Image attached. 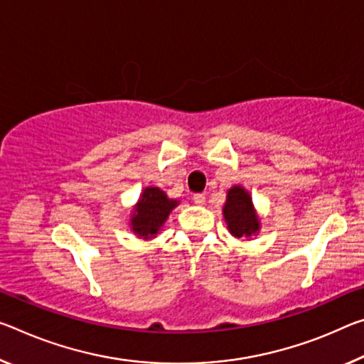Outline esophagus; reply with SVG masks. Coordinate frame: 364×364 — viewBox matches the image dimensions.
Instances as JSON below:
<instances>
[{
  "label": "esophagus",
  "instance_id": "1",
  "mask_svg": "<svg viewBox=\"0 0 364 364\" xmlns=\"http://www.w3.org/2000/svg\"><path fill=\"white\" fill-rule=\"evenodd\" d=\"M193 200H194V204L203 205V204L205 203V194H200V193L194 194V196H193Z\"/></svg>",
  "mask_w": 364,
  "mask_h": 364
}]
</instances>
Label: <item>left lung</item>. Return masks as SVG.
I'll return each instance as SVG.
<instances>
[{"mask_svg":"<svg viewBox=\"0 0 364 364\" xmlns=\"http://www.w3.org/2000/svg\"><path fill=\"white\" fill-rule=\"evenodd\" d=\"M223 217L230 233L235 238H250L261 228V222L252 205L250 193L243 186H233L227 193V203L223 205Z\"/></svg>","mask_w":364,"mask_h":364,"instance_id":"8db88e82","label":"left lung"}]
</instances>
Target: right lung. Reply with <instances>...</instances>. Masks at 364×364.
I'll use <instances>...</instances> for the list:
<instances>
[{
  "label": "right lung",
  "mask_w": 364,
  "mask_h": 364,
  "mask_svg": "<svg viewBox=\"0 0 364 364\" xmlns=\"http://www.w3.org/2000/svg\"><path fill=\"white\" fill-rule=\"evenodd\" d=\"M176 205L178 200L168 199L160 188H146L132 210L131 230L139 238H154Z\"/></svg>",
  "instance_id": "obj_1"
}]
</instances>
